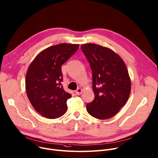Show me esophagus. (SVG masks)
Returning <instances> with one entry per match:
<instances>
[{
    "mask_svg": "<svg viewBox=\"0 0 158 158\" xmlns=\"http://www.w3.org/2000/svg\"><path fill=\"white\" fill-rule=\"evenodd\" d=\"M82 92V89L81 88H78L76 91V94H77V95H80V94H81Z\"/></svg>",
    "mask_w": 158,
    "mask_h": 158,
    "instance_id": "1",
    "label": "esophagus"
}]
</instances>
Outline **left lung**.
<instances>
[{
  "label": "left lung",
  "mask_w": 158,
  "mask_h": 158,
  "mask_svg": "<svg viewBox=\"0 0 158 158\" xmlns=\"http://www.w3.org/2000/svg\"><path fill=\"white\" fill-rule=\"evenodd\" d=\"M92 71L94 98L87 103L91 116L109 119L127 103L131 91V80L124 62L112 49L92 43L81 45Z\"/></svg>",
  "instance_id": "left-lung-1"
}]
</instances>
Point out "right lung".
I'll use <instances>...</instances> for the list:
<instances>
[{
  "instance_id": "1",
  "label": "right lung",
  "mask_w": 158,
  "mask_h": 158,
  "mask_svg": "<svg viewBox=\"0 0 158 158\" xmlns=\"http://www.w3.org/2000/svg\"><path fill=\"white\" fill-rule=\"evenodd\" d=\"M79 48V44L61 43L49 47L37 55L28 69L25 88L35 110L48 119L62 116L67 110L71 94L63 86L61 65Z\"/></svg>"
}]
</instances>
